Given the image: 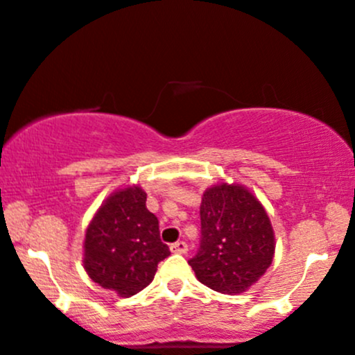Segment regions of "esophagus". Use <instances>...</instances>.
<instances>
[{"instance_id": "obj_1", "label": "esophagus", "mask_w": 355, "mask_h": 355, "mask_svg": "<svg viewBox=\"0 0 355 355\" xmlns=\"http://www.w3.org/2000/svg\"><path fill=\"white\" fill-rule=\"evenodd\" d=\"M171 252H176V254H186L187 252V244L179 241V243L171 244Z\"/></svg>"}]
</instances>
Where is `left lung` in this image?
<instances>
[{
    "instance_id": "obj_1",
    "label": "left lung",
    "mask_w": 355,
    "mask_h": 355,
    "mask_svg": "<svg viewBox=\"0 0 355 355\" xmlns=\"http://www.w3.org/2000/svg\"><path fill=\"white\" fill-rule=\"evenodd\" d=\"M276 236L269 214L252 191L220 181L201 201V244L189 266L204 286L243 294L272 264Z\"/></svg>"
}]
</instances>
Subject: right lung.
Wrapping results in <instances>:
<instances>
[{
	"label": "right lung",
	"mask_w": 355,
	"mask_h": 355,
	"mask_svg": "<svg viewBox=\"0 0 355 355\" xmlns=\"http://www.w3.org/2000/svg\"><path fill=\"white\" fill-rule=\"evenodd\" d=\"M83 249L87 276L119 297H131L151 284L157 264L171 254L137 184L121 187L103 201L87 224Z\"/></svg>",
	"instance_id": "obj_1"
}]
</instances>
